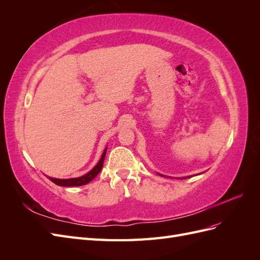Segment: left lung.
<instances>
[{
  "label": "left lung",
  "instance_id": "1",
  "mask_svg": "<svg viewBox=\"0 0 260 260\" xmlns=\"http://www.w3.org/2000/svg\"><path fill=\"white\" fill-rule=\"evenodd\" d=\"M181 179H185V178H181Z\"/></svg>",
  "mask_w": 260,
  "mask_h": 260
}]
</instances>
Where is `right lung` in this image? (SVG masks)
<instances>
[{
	"label": "right lung",
	"instance_id": "right-lung-1",
	"mask_svg": "<svg viewBox=\"0 0 260 260\" xmlns=\"http://www.w3.org/2000/svg\"><path fill=\"white\" fill-rule=\"evenodd\" d=\"M106 149H107V147L104 149L103 155H102L100 161L96 164V166L94 167L91 171H89L88 174H85L82 177L72 178V179H56V178H51V177H48V178L52 181V182H54L57 185H60V186H80V185H84L86 183H89L90 181H92L100 174L101 169L103 168V164H104L105 155H106Z\"/></svg>",
	"mask_w": 260,
	"mask_h": 260
}]
</instances>
